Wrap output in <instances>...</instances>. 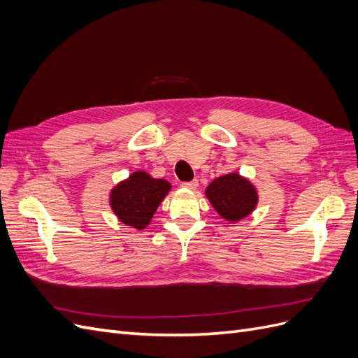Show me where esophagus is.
I'll list each match as a JSON object with an SVG mask.
<instances>
[{
    "mask_svg": "<svg viewBox=\"0 0 358 358\" xmlns=\"http://www.w3.org/2000/svg\"><path fill=\"white\" fill-rule=\"evenodd\" d=\"M182 187L187 188V189H196L199 187V180L194 179V180H189V182H183Z\"/></svg>",
    "mask_w": 358,
    "mask_h": 358,
    "instance_id": "obj_1",
    "label": "esophagus"
}]
</instances>
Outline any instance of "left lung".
Here are the masks:
<instances>
[{"mask_svg":"<svg viewBox=\"0 0 358 358\" xmlns=\"http://www.w3.org/2000/svg\"><path fill=\"white\" fill-rule=\"evenodd\" d=\"M204 194L221 218L229 222L246 218L258 203L255 187L239 173L216 178L209 183Z\"/></svg>","mask_w":358,"mask_h":358,"instance_id":"1","label":"left lung"}]
</instances>
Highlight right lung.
<instances>
[{
	"mask_svg": "<svg viewBox=\"0 0 358 358\" xmlns=\"http://www.w3.org/2000/svg\"><path fill=\"white\" fill-rule=\"evenodd\" d=\"M170 189L167 180L155 179L138 170L110 191V208L122 224L143 230Z\"/></svg>",
	"mask_w": 358,
	"mask_h": 358,
	"instance_id": "obj_1",
	"label": "right lung"
}]
</instances>
